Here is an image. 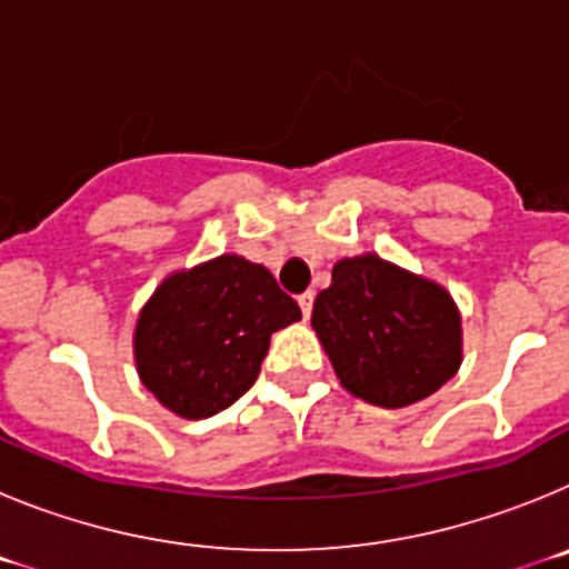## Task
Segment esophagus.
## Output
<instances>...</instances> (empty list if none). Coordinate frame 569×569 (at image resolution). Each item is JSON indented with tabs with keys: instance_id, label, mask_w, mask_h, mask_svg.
<instances>
[{
	"instance_id": "esophagus-1",
	"label": "esophagus",
	"mask_w": 569,
	"mask_h": 569,
	"mask_svg": "<svg viewBox=\"0 0 569 569\" xmlns=\"http://www.w3.org/2000/svg\"><path fill=\"white\" fill-rule=\"evenodd\" d=\"M313 299H316L313 290H308V293L299 296V308H301V313H305V319H310V313H313Z\"/></svg>"
}]
</instances>
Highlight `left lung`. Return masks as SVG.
<instances>
[{
    "mask_svg": "<svg viewBox=\"0 0 569 569\" xmlns=\"http://www.w3.org/2000/svg\"><path fill=\"white\" fill-rule=\"evenodd\" d=\"M310 321L345 390L376 407L416 405L461 365V316L450 293L376 253L336 261Z\"/></svg>",
    "mask_w": 569,
    "mask_h": 569,
    "instance_id": "8db88e82",
    "label": "left lung"
}]
</instances>
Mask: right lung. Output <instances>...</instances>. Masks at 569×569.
<instances>
[{
    "label": "right lung",
    "mask_w": 569,
    "mask_h": 569,
    "mask_svg": "<svg viewBox=\"0 0 569 569\" xmlns=\"http://www.w3.org/2000/svg\"><path fill=\"white\" fill-rule=\"evenodd\" d=\"M299 319L268 268L224 253L156 288L136 321V370L170 413L208 419L248 393L270 336Z\"/></svg>",
    "instance_id": "1"
}]
</instances>
